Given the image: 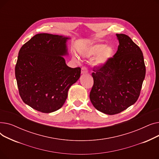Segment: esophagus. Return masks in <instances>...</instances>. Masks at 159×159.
<instances>
[{"label": "esophagus", "mask_w": 159, "mask_h": 159, "mask_svg": "<svg viewBox=\"0 0 159 159\" xmlns=\"http://www.w3.org/2000/svg\"><path fill=\"white\" fill-rule=\"evenodd\" d=\"M88 73V69L86 68V67H82L81 69V73L82 74H84Z\"/></svg>", "instance_id": "esophagus-1"}]
</instances>
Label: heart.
Wrapping results in <instances>:
<instances>
[{"label": "heart", "mask_w": 159, "mask_h": 159, "mask_svg": "<svg viewBox=\"0 0 159 159\" xmlns=\"http://www.w3.org/2000/svg\"><path fill=\"white\" fill-rule=\"evenodd\" d=\"M115 55V49L111 46H107L104 44H97L91 46L89 48L87 56L97 57L98 56L95 62V65L99 68H101L108 64ZM75 60L77 59V57H75Z\"/></svg>", "instance_id": "b5f03b06"}]
</instances>
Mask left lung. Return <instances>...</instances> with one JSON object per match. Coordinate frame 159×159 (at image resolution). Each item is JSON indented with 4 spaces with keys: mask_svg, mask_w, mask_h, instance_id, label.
Returning a JSON list of instances; mask_svg holds the SVG:
<instances>
[{
    "mask_svg": "<svg viewBox=\"0 0 159 159\" xmlns=\"http://www.w3.org/2000/svg\"><path fill=\"white\" fill-rule=\"evenodd\" d=\"M119 46L114 58L93 73L90 101L105 114L120 113L135 104L146 75L144 57L129 37L116 34Z\"/></svg>",
    "mask_w": 159,
    "mask_h": 159,
    "instance_id": "left-lung-1",
    "label": "left lung"
}]
</instances>
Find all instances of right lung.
I'll use <instances>...</instances> for the list:
<instances>
[{"mask_svg":"<svg viewBox=\"0 0 159 159\" xmlns=\"http://www.w3.org/2000/svg\"><path fill=\"white\" fill-rule=\"evenodd\" d=\"M63 35L40 33L20 48L15 77L23 102L43 113L55 111L64 105L70 88L80 78V68L67 66V42Z\"/></svg>","mask_w":159,"mask_h":159,"instance_id":"obj_1","label":"right lung"}]
</instances>
